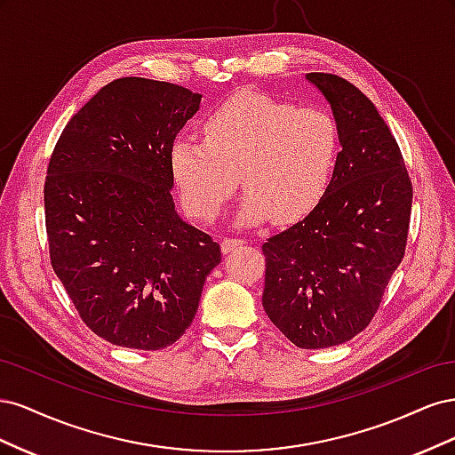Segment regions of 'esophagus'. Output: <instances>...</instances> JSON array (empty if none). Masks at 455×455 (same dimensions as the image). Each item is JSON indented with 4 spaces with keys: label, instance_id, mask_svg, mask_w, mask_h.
Instances as JSON below:
<instances>
[{
    "label": "esophagus",
    "instance_id": "1",
    "mask_svg": "<svg viewBox=\"0 0 455 455\" xmlns=\"http://www.w3.org/2000/svg\"><path fill=\"white\" fill-rule=\"evenodd\" d=\"M244 244V239H235V237H226L222 241V252L228 254V252H233L235 249H239V246Z\"/></svg>",
    "mask_w": 455,
    "mask_h": 455
}]
</instances>
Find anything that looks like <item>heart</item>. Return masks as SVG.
Listing matches in <instances>:
<instances>
[{
	"label": "heart",
	"instance_id": "1",
	"mask_svg": "<svg viewBox=\"0 0 455 455\" xmlns=\"http://www.w3.org/2000/svg\"><path fill=\"white\" fill-rule=\"evenodd\" d=\"M339 127L321 108H296L259 92H239L206 119L204 139L180 136L171 171L186 209L216 218L239 178L246 189L239 226L267 218L281 224L306 218L332 180Z\"/></svg>",
	"mask_w": 455,
	"mask_h": 455
}]
</instances>
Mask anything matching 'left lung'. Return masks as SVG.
Here are the masks:
<instances>
[{"label": "left lung", "instance_id": "8db88e82", "mask_svg": "<svg viewBox=\"0 0 455 455\" xmlns=\"http://www.w3.org/2000/svg\"><path fill=\"white\" fill-rule=\"evenodd\" d=\"M332 109L339 157L319 204L264 243L261 304L301 349H324L361 332L403 261L411 184L378 108L332 74H306Z\"/></svg>", "mask_w": 455, "mask_h": 455}]
</instances>
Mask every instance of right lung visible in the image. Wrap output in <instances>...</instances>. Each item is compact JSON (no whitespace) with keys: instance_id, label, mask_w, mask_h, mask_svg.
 <instances>
[{"instance_id":"add662e5","label":"right lung","mask_w":455,"mask_h":455,"mask_svg":"<svg viewBox=\"0 0 455 455\" xmlns=\"http://www.w3.org/2000/svg\"><path fill=\"white\" fill-rule=\"evenodd\" d=\"M203 96L144 77L102 87L49 161L51 266L96 336L156 351L194 321L220 244L174 209L171 148Z\"/></svg>"}]
</instances>
